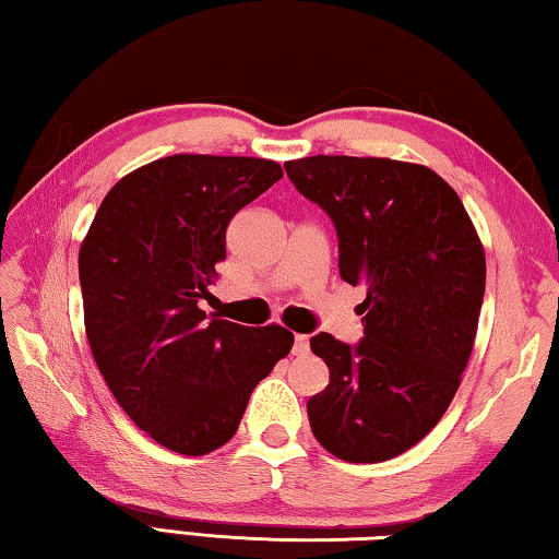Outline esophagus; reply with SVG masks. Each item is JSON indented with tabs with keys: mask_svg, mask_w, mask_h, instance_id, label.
<instances>
[{
	"mask_svg": "<svg viewBox=\"0 0 559 559\" xmlns=\"http://www.w3.org/2000/svg\"><path fill=\"white\" fill-rule=\"evenodd\" d=\"M309 353V335L297 333L294 335V355H307Z\"/></svg>",
	"mask_w": 559,
	"mask_h": 559,
	"instance_id": "obj_1",
	"label": "esophagus"
}]
</instances>
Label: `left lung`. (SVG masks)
<instances>
[{"label":"left lung","mask_w":559,"mask_h":559,"mask_svg":"<svg viewBox=\"0 0 559 559\" xmlns=\"http://www.w3.org/2000/svg\"><path fill=\"white\" fill-rule=\"evenodd\" d=\"M333 218L341 277L365 284V338H311L331 382L307 404L311 433L345 462L414 448L448 411L475 347L487 260L460 197L426 165L311 155L284 163Z\"/></svg>","instance_id":"obj_1"}]
</instances>
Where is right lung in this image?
Segmentation results:
<instances>
[{
    "label": "right lung",
    "mask_w": 559,
    "mask_h": 559,
    "mask_svg": "<svg viewBox=\"0 0 559 559\" xmlns=\"http://www.w3.org/2000/svg\"><path fill=\"white\" fill-rule=\"evenodd\" d=\"M282 180L265 157L170 155L104 197L80 246L84 331L104 382L135 426L180 455L236 436L252 389L294 345L277 323L206 321L226 228Z\"/></svg>",
    "instance_id": "add662e5"
}]
</instances>
